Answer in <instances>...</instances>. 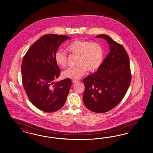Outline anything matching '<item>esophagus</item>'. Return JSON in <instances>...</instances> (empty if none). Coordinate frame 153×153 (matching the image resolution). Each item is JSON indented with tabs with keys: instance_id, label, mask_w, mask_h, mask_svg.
Returning <instances> with one entry per match:
<instances>
[{
	"instance_id": "esophagus-1",
	"label": "esophagus",
	"mask_w": 153,
	"mask_h": 153,
	"mask_svg": "<svg viewBox=\"0 0 153 153\" xmlns=\"http://www.w3.org/2000/svg\"><path fill=\"white\" fill-rule=\"evenodd\" d=\"M72 82H73V83H77V82H79V81H78V80H74V79L72 80Z\"/></svg>"
}]
</instances>
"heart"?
<instances>
[{"instance_id":"obj_1","label":"heart","mask_w":153,"mask_h":153,"mask_svg":"<svg viewBox=\"0 0 153 153\" xmlns=\"http://www.w3.org/2000/svg\"><path fill=\"white\" fill-rule=\"evenodd\" d=\"M71 53L78 56L77 65L70 67L62 73V76L65 79H77L86 73L95 72L102 65L104 51L102 47L97 42H90L88 41L76 40L72 42L67 47ZM56 63L59 66L64 67L67 64V55L60 50L56 51L54 54Z\"/></svg>"}]
</instances>
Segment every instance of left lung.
<instances>
[{
  "instance_id": "obj_1",
  "label": "left lung",
  "mask_w": 153,
  "mask_h": 153,
  "mask_svg": "<svg viewBox=\"0 0 153 153\" xmlns=\"http://www.w3.org/2000/svg\"><path fill=\"white\" fill-rule=\"evenodd\" d=\"M109 44V53L97 71L83 79V101L90 111H109L120 102L131 83L130 61L123 46L107 35H97Z\"/></svg>"
}]
</instances>
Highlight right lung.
Wrapping results in <instances>:
<instances>
[{
  "instance_id": "add662e5",
  "label": "right lung",
  "mask_w": 153,
  "mask_h": 153,
  "mask_svg": "<svg viewBox=\"0 0 153 153\" xmlns=\"http://www.w3.org/2000/svg\"><path fill=\"white\" fill-rule=\"evenodd\" d=\"M70 37L45 35L35 42L24 56L22 63L23 87L30 101L42 111H57L64 105L72 85L70 79L57 82L60 69L54 54L60 44Z\"/></svg>"
}]
</instances>
